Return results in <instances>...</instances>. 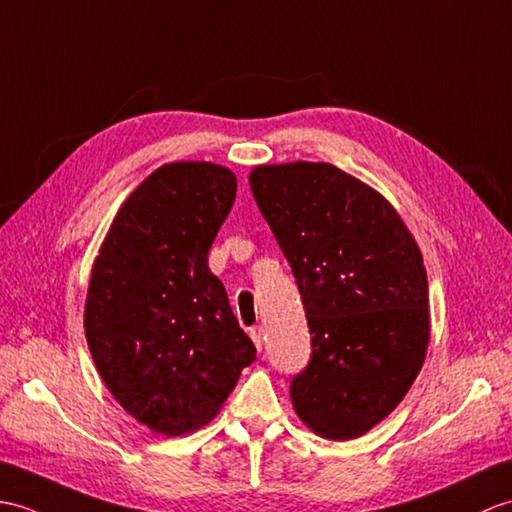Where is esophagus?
<instances>
[{"label":"esophagus","mask_w":512,"mask_h":512,"mask_svg":"<svg viewBox=\"0 0 512 512\" xmlns=\"http://www.w3.org/2000/svg\"><path fill=\"white\" fill-rule=\"evenodd\" d=\"M249 337H252V342L256 344V348H258V350H263V342H265V333H263V328H260V326L249 328Z\"/></svg>","instance_id":"1"}]
</instances>
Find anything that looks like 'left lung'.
Returning a JSON list of instances; mask_svg holds the SVG:
<instances>
[{
    "label": "left lung",
    "instance_id": "obj_1",
    "mask_svg": "<svg viewBox=\"0 0 512 512\" xmlns=\"http://www.w3.org/2000/svg\"><path fill=\"white\" fill-rule=\"evenodd\" d=\"M254 199L289 260L311 359L295 412L331 440L359 438L410 390L429 342L423 256L377 190L333 164L258 166Z\"/></svg>",
    "mask_w": 512,
    "mask_h": 512
}]
</instances>
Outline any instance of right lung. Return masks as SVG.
<instances>
[{
	"instance_id": "add662e5",
	"label": "right lung",
	"mask_w": 512,
	"mask_h": 512,
	"mask_svg": "<svg viewBox=\"0 0 512 512\" xmlns=\"http://www.w3.org/2000/svg\"><path fill=\"white\" fill-rule=\"evenodd\" d=\"M234 197L223 166L157 168L122 203L92 269L89 352L113 399L157 434L206 425L256 359L208 267Z\"/></svg>"
}]
</instances>
